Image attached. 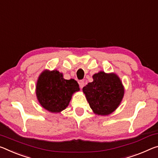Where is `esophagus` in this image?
Instances as JSON below:
<instances>
[{"label":"esophagus","mask_w":158,"mask_h":158,"mask_svg":"<svg viewBox=\"0 0 158 158\" xmlns=\"http://www.w3.org/2000/svg\"><path fill=\"white\" fill-rule=\"evenodd\" d=\"M79 84L80 88H81V89L83 88V87L84 86V85H85V83H84V81H80L79 82Z\"/></svg>","instance_id":"esophagus-1"}]
</instances>
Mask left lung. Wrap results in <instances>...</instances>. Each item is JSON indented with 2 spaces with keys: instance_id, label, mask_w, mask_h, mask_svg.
Listing matches in <instances>:
<instances>
[{
  "instance_id": "obj_1",
  "label": "left lung",
  "mask_w": 158,
  "mask_h": 158,
  "mask_svg": "<svg viewBox=\"0 0 158 158\" xmlns=\"http://www.w3.org/2000/svg\"><path fill=\"white\" fill-rule=\"evenodd\" d=\"M92 82L82 91L93 112L106 116L119 107L124 95V87L117 74L101 71L93 75Z\"/></svg>"
}]
</instances>
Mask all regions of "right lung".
Listing matches in <instances>:
<instances>
[{"label": "right lung", "instance_id": "obj_1", "mask_svg": "<svg viewBox=\"0 0 158 158\" xmlns=\"http://www.w3.org/2000/svg\"><path fill=\"white\" fill-rule=\"evenodd\" d=\"M76 80L63 78L56 69H46L40 74L36 86V95L40 105L46 110L58 113L69 106L72 95L79 91Z\"/></svg>", "mask_w": 158, "mask_h": 158}]
</instances>
